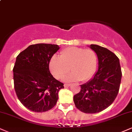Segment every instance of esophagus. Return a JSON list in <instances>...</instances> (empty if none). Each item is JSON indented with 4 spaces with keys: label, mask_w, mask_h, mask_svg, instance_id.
Here are the masks:
<instances>
[{
    "label": "esophagus",
    "mask_w": 132,
    "mask_h": 132,
    "mask_svg": "<svg viewBox=\"0 0 132 132\" xmlns=\"http://www.w3.org/2000/svg\"><path fill=\"white\" fill-rule=\"evenodd\" d=\"M70 86V85H69V84H65L64 85V88H68V87H69Z\"/></svg>",
    "instance_id": "1"
}]
</instances>
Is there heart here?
Masks as SVG:
<instances>
[{
  "label": "heart",
  "instance_id": "b5f03b06",
  "mask_svg": "<svg viewBox=\"0 0 132 132\" xmlns=\"http://www.w3.org/2000/svg\"><path fill=\"white\" fill-rule=\"evenodd\" d=\"M97 65L98 56L94 50L76 47L64 49L60 57L52 56L49 63L51 72L57 79L64 77L70 68L72 72L64 78L68 82L89 80L94 76Z\"/></svg>",
  "mask_w": 132,
  "mask_h": 132
}]
</instances>
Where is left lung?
I'll return each mask as SVG.
<instances>
[{"mask_svg":"<svg viewBox=\"0 0 132 132\" xmlns=\"http://www.w3.org/2000/svg\"><path fill=\"white\" fill-rule=\"evenodd\" d=\"M96 52L98 69L90 81L80 85V91L74 96L76 107L84 113L101 112L113 103L118 94L122 78L118 57L108 49L92 44Z\"/></svg>","mask_w":132,"mask_h":132,"instance_id":"left-lung-1","label":"left lung"}]
</instances>
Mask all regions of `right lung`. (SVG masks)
Masks as SVG:
<instances>
[{
    "label": "right lung",
    "mask_w": 132,
    "mask_h": 132,
    "mask_svg": "<svg viewBox=\"0 0 132 132\" xmlns=\"http://www.w3.org/2000/svg\"><path fill=\"white\" fill-rule=\"evenodd\" d=\"M59 48L55 44H34L16 57L13 69L14 88L20 102L32 111L42 112L53 108L60 90L64 88V84L49 70L51 58Z\"/></svg>",
    "instance_id": "obj_1"
}]
</instances>
